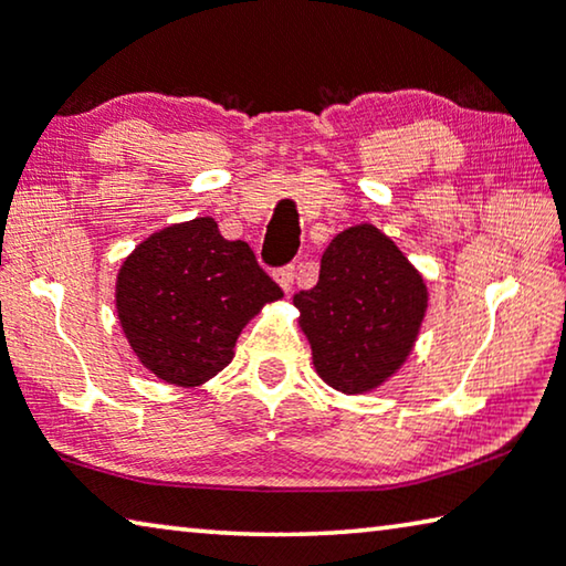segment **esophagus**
<instances>
[{
    "instance_id": "esophagus-1",
    "label": "esophagus",
    "mask_w": 566,
    "mask_h": 566,
    "mask_svg": "<svg viewBox=\"0 0 566 566\" xmlns=\"http://www.w3.org/2000/svg\"><path fill=\"white\" fill-rule=\"evenodd\" d=\"M294 276H297V272H294V266H284V269H280V272L274 274V280H276V284L282 286V292H284V294H290V292H292Z\"/></svg>"
}]
</instances>
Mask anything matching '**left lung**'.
I'll use <instances>...</instances> for the list:
<instances>
[{"label":"left lung","mask_w":566,"mask_h":566,"mask_svg":"<svg viewBox=\"0 0 566 566\" xmlns=\"http://www.w3.org/2000/svg\"><path fill=\"white\" fill-rule=\"evenodd\" d=\"M292 302L319 378L345 396H363L408 360L426 319L428 286L396 241L373 223H357L329 241L317 284Z\"/></svg>","instance_id":"8db88e82"}]
</instances>
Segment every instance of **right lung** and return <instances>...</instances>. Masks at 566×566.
<instances>
[{
	"mask_svg": "<svg viewBox=\"0 0 566 566\" xmlns=\"http://www.w3.org/2000/svg\"><path fill=\"white\" fill-rule=\"evenodd\" d=\"M282 297L247 241L223 239L211 217L143 239L115 280V312L130 349L178 388H199L221 373L249 319Z\"/></svg>",
	"mask_w": 566,
	"mask_h": 566,
	"instance_id": "add662e5",
	"label": "right lung"
}]
</instances>
